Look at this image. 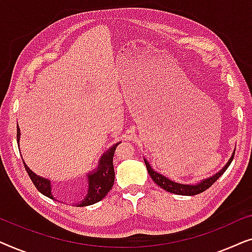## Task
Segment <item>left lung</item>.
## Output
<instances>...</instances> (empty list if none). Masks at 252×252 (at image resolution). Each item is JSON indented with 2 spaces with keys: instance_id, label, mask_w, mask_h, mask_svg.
<instances>
[{
  "instance_id": "obj_1",
  "label": "left lung",
  "mask_w": 252,
  "mask_h": 252,
  "mask_svg": "<svg viewBox=\"0 0 252 252\" xmlns=\"http://www.w3.org/2000/svg\"><path fill=\"white\" fill-rule=\"evenodd\" d=\"M234 155H235V151L233 153V156L230 157V159L228 160V163L226 164V166L223 167L222 170L219 172V173L215 174L212 178H209L204 181L199 182L198 185H181V184H178V182L172 181V180H170V179L165 178L164 175H161L159 173H157L156 171H154L149 165V163H148L146 159H144V163H146L148 173H149L151 179H153V180L155 181V184H157L160 188H163L164 190H166L168 192H173V194H177V195L192 196V195L201 194V192L205 191L206 189H209L210 187H211V186L215 184V182L218 180L220 177H221V175L223 174V172L227 170V167H228L230 163H232Z\"/></svg>"
}]
</instances>
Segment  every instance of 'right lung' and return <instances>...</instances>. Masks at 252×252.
<instances>
[{
  "mask_svg": "<svg viewBox=\"0 0 252 252\" xmlns=\"http://www.w3.org/2000/svg\"><path fill=\"white\" fill-rule=\"evenodd\" d=\"M19 140V128H17V141ZM119 143H117L106 153L104 156L101 158L99 161V166L97 171L94 174L88 175L89 181V190L87 197L85 201H82L80 206H87L95 204L103 199L106 196V194L111 190L113 182H115V168H113V155H115L116 148ZM25 170L31 178V180L35 186V188L39 190L41 194H43L47 197L53 198L51 195V186L50 181L47 179H43L39 177V175L34 174L32 171L27 167V165L24 163Z\"/></svg>",
  "mask_w": 252,
  "mask_h": 252,
  "instance_id": "obj_1",
  "label": "right lung"
}]
</instances>
